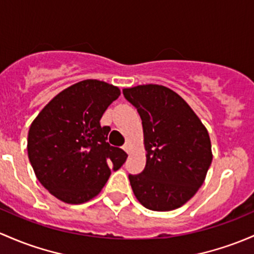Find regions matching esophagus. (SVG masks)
<instances>
[{"label": "esophagus", "instance_id": "obj_1", "mask_svg": "<svg viewBox=\"0 0 254 254\" xmlns=\"http://www.w3.org/2000/svg\"><path fill=\"white\" fill-rule=\"evenodd\" d=\"M123 148H124V151H127V153H129V151H130V142L125 143V145L123 146Z\"/></svg>", "mask_w": 254, "mask_h": 254}]
</instances>
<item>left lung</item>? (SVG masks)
I'll return each mask as SVG.
<instances>
[{
	"mask_svg": "<svg viewBox=\"0 0 254 254\" xmlns=\"http://www.w3.org/2000/svg\"><path fill=\"white\" fill-rule=\"evenodd\" d=\"M136 107L143 127L146 167L129 175L143 207L168 212L185 204L203 184L212 163L209 134L185 100L163 85L123 90Z\"/></svg>",
	"mask_w": 254,
	"mask_h": 254,
	"instance_id": "obj_1",
	"label": "left lung"
}]
</instances>
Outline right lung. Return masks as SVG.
<instances>
[{"label": "right lung", "instance_id": "1", "mask_svg": "<svg viewBox=\"0 0 254 254\" xmlns=\"http://www.w3.org/2000/svg\"><path fill=\"white\" fill-rule=\"evenodd\" d=\"M119 87L82 80L52 98L31 123L28 156L41 185L64 203L80 204L97 196L111 170L127 154L107 142L109 127L100 120L119 97Z\"/></svg>", "mask_w": 254, "mask_h": 254}]
</instances>
